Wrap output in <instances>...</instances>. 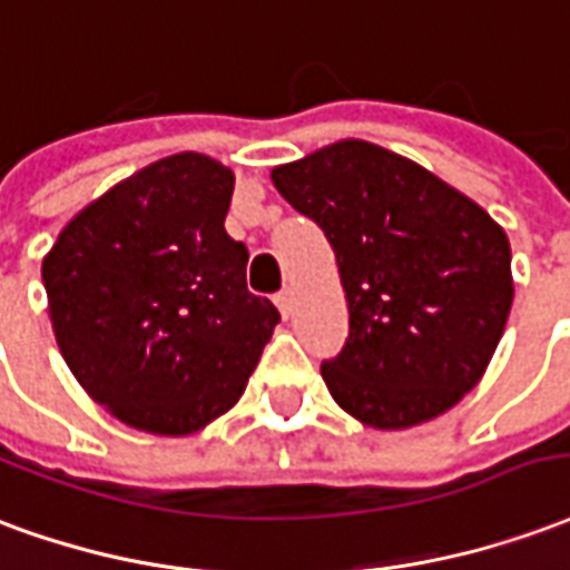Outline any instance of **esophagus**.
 I'll use <instances>...</instances> for the list:
<instances>
[{
  "label": "esophagus",
  "instance_id": "obj_1",
  "mask_svg": "<svg viewBox=\"0 0 570 570\" xmlns=\"http://www.w3.org/2000/svg\"><path fill=\"white\" fill-rule=\"evenodd\" d=\"M276 306H279V313L285 315V318L294 313V294H291V288H285V291H279V294H276Z\"/></svg>",
  "mask_w": 570,
  "mask_h": 570
}]
</instances>
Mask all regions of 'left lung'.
<instances>
[{"mask_svg": "<svg viewBox=\"0 0 570 570\" xmlns=\"http://www.w3.org/2000/svg\"><path fill=\"white\" fill-rule=\"evenodd\" d=\"M334 248L348 336L327 392L371 428H410L471 392L504 334L510 243L489 212L380 145L346 139L273 169Z\"/></svg>", "mask_w": 570, "mask_h": 570, "instance_id": "obj_1", "label": "left lung"}]
</instances>
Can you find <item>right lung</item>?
<instances>
[{
  "mask_svg": "<svg viewBox=\"0 0 570 570\" xmlns=\"http://www.w3.org/2000/svg\"><path fill=\"white\" fill-rule=\"evenodd\" d=\"M234 173L185 151L75 215L41 264L57 346L124 425L181 438L245 392L279 309L224 230Z\"/></svg>",
  "mask_w": 570,
  "mask_h": 570,
  "instance_id": "1",
  "label": "right lung"
}]
</instances>
